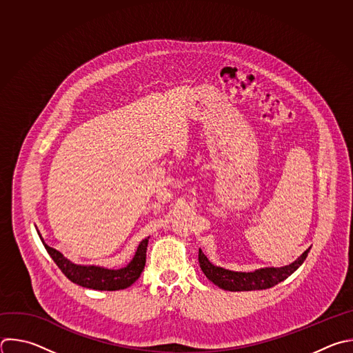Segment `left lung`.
Segmentation results:
<instances>
[{"mask_svg":"<svg viewBox=\"0 0 353 353\" xmlns=\"http://www.w3.org/2000/svg\"><path fill=\"white\" fill-rule=\"evenodd\" d=\"M310 250V248H309ZM309 250H306L295 262L283 268H263L255 272H232L214 266L209 262L205 254L199 250L198 261L203 274L219 288L225 291H255L268 290L288 279L306 259Z\"/></svg>","mask_w":353,"mask_h":353,"instance_id":"left-lung-1","label":"left lung"}]
</instances>
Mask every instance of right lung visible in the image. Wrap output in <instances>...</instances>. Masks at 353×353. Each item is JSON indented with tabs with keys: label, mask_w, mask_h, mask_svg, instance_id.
I'll use <instances>...</instances> for the list:
<instances>
[{
	"label": "right lung",
	"mask_w": 353,
	"mask_h": 353,
	"mask_svg": "<svg viewBox=\"0 0 353 353\" xmlns=\"http://www.w3.org/2000/svg\"><path fill=\"white\" fill-rule=\"evenodd\" d=\"M39 232V230H37ZM40 236V232H39ZM41 239V236H40ZM148 239L143 240L137 248V252L132 262L122 268V269H106L101 266H83L76 265L66 259L59 251L48 247L44 240L41 239L47 252L52 258V261L57 263V266L61 269V272L74 284H79L84 288L91 290H99V291H117L125 290L130 287L141 274L145 266V258H147V247H148Z\"/></svg>",
	"instance_id": "obj_1"
}]
</instances>
